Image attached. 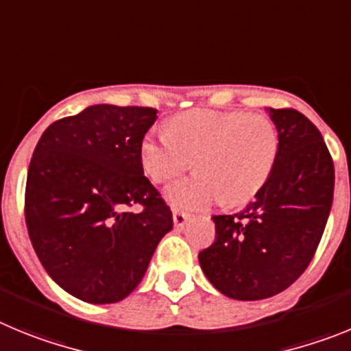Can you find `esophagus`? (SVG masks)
<instances>
[{"label": "esophagus", "instance_id": "obj_1", "mask_svg": "<svg viewBox=\"0 0 351 351\" xmlns=\"http://www.w3.org/2000/svg\"><path fill=\"white\" fill-rule=\"evenodd\" d=\"M189 219H191V215L189 213H183V211L178 210L173 211V222H175V227H178V229H183V226L187 223Z\"/></svg>", "mask_w": 351, "mask_h": 351}]
</instances>
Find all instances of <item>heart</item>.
<instances>
[{
	"mask_svg": "<svg viewBox=\"0 0 351 351\" xmlns=\"http://www.w3.org/2000/svg\"><path fill=\"white\" fill-rule=\"evenodd\" d=\"M280 150L276 125L266 115L220 110H191L168 128L148 134L140 147L141 164L162 183L192 166L199 171L166 187L176 210H201L226 197L241 204L269 178Z\"/></svg>",
	"mask_w": 351,
	"mask_h": 351,
	"instance_id": "heart-1",
	"label": "heart"
}]
</instances>
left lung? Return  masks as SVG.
Listing matches in <instances>:
<instances>
[{
    "mask_svg": "<svg viewBox=\"0 0 351 351\" xmlns=\"http://www.w3.org/2000/svg\"><path fill=\"white\" fill-rule=\"evenodd\" d=\"M267 113L280 136L273 171L245 210L215 215V241L199 254L211 285L238 301L292 285L313 258L332 206L334 164L320 131L298 110Z\"/></svg>",
    "mask_w": 351,
    "mask_h": 351,
    "instance_id": "8db88e82",
    "label": "left lung"
}]
</instances>
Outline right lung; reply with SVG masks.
<instances>
[{
	"instance_id": "right-lung-1",
	"label": "right lung",
	"mask_w": 351,
	"mask_h": 351,
	"mask_svg": "<svg viewBox=\"0 0 351 351\" xmlns=\"http://www.w3.org/2000/svg\"><path fill=\"white\" fill-rule=\"evenodd\" d=\"M157 119L141 106L94 105L53 122L38 141L26 183V223L42 266L73 298H128L173 215L143 175L140 147ZM141 204L140 214L127 206Z\"/></svg>"
}]
</instances>
